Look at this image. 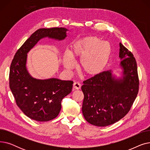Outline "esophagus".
Masks as SVG:
<instances>
[{
    "mask_svg": "<svg viewBox=\"0 0 150 150\" xmlns=\"http://www.w3.org/2000/svg\"><path fill=\"white\" fill-rule=\"evenodd\" d=\"M73 87L75 89H80L81 88V85L78 82H75L74 83Z\"/></svg>",
    "mask_w": 150,
    "mask_h": 150,
    "instance_id": "obj_1",
    "label": "esophagus"
}]
</instances>
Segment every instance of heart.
<instances>
[{
	"label": "heart",
	"mask_w": 150,
	"mask_h": 150,
	"mask_svg": "<svg viewBox=\"0 0 150 150\" xmlns=\"http://www.w3.org/2000/svg\"><path fill=\"white\" fill-rule=\"evenodd\" d=\"M111 53L109 42L102 41L96 36L85 37L71 45L69 52L64 53L63 65L70 70L75 66L73 59L80 58L79 68L81 72L88 76H96L105 70Z\"/></svg>",
	"instance_id": "1"
}]
</instances>
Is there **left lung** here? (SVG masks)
I'll use <instances>...</instances> for the list:
<instances>
[{
    "label": "left lung",
    "mask_w": 150,
    "mask_h": 150,
    "mask_svg": "<svg viewBox=\"0 0 150 150\" xmlns=\"http://www.w3.org/2000/svg\"><path fill=\"white\" fill-rule=\"evenodd\" d=\"M120 76L109 70L83 81L82 112L86 120L97 127L119 121L129 111L139 91L136 61L120 42Z\"/></svg>",
    "instance_id": "obj_1"
}]
</instances>
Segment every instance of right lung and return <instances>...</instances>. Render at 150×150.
<instances>
[{"instance_id":"right-lung-1","label":"right lung","mask_w":150,"mask_h":150,"mask_svg":"<svg viewBox=\"0 0 150 150\" xmlns=\"http://www.w3.org/2000/svg\"><path fill=\"white\" fill-rule=\"evenodd\" d=\"M67 31L62 27L38 29L21 47L12 61L10 88L17 105L31 119L47 122L56 118L61 111L62 100L72 91L73 81L33 78L27 68V53L43 38L63 40Z\"/></svg>"}]
</instances>
